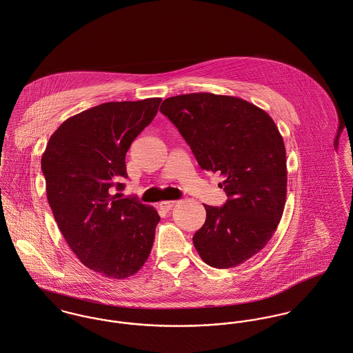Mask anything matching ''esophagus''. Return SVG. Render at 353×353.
Listing matches in <instances>:
<instances>
[{"label":"esophagus","instance_id":"34e87169","mask_svg":"<svg viewBox=\"0 0 353 353\" xmlns=\"http://www.w3.org/2000/svg\"><path fill=\"white\" fill-rule=\"evenodd\" d=\"M176 203H178V201H163V202H161V209H163L164 212H168V210H171Z\"/></svg>","mask_w":353,"mask_h":353}]
</instances>
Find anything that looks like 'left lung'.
Here are the masks:
<instances>
[{
	"label": "left lung",
	"mask_w": 353,
	"mask_h": 353,
	"mask_svg": "<svg viewBox=\"0 0 353 353\" xmlns=\"http://www.w3.org/2000/svg\"><path fill=\"white\" fill-rule=\"evenodd\" d=\"M161 112L188 141L199 167L220 172L228 201L203 205L192 243L201 259L232 268L260 252L281 223L288 167L283 137L256 105L232 96L190 93L163 101Z\"/></svg>",
	"instance_id": "8db88e82"
}]
</instances>
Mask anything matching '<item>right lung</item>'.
<instances>
[{"label": "right lung", "instance_id": "1", "mask_svg": "<svg viewBox=\"0 0 353 353\" xmlns=\"http://www.w3.org/2000/svg\"><path fill=\"white\" fill-rule=\"evenodd\" d=\"M161 98L105 102L70 119L41 157L50 208L71 251L112 278L134 275L151 254L161 217L154 206L124 198L125 155L151 124Z\"/></svg>", "mask_w": 353, "mask_h": 353}]
</instances>
